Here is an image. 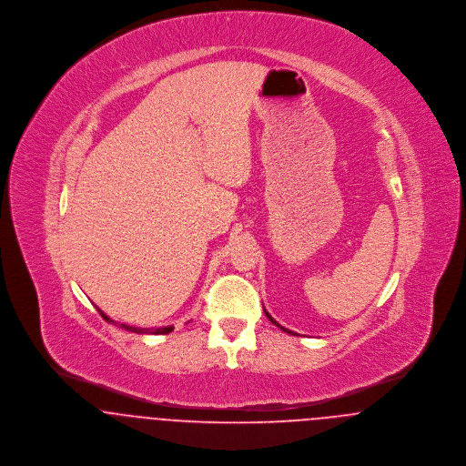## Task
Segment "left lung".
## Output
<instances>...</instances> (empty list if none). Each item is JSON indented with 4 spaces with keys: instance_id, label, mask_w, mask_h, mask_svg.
<instances>
[{
    "instance_id": "obj_1",
    "label": "left lung",
    "mask_w": 466,
    "mask_h": 466,
    "mask_svg": "<svg viewBox=\"0 0 466 466\" xmlns=\"http://www.w3.org/2000/svg\"><path fill=\"white\" fill-rule=\"evenodd\" d=\"M266 316H267V318H268V321H270V323H272V325H276V327H279V325H278V323H276V321H274V319H272V318H270V316H268V314H267V312H266ZM279 329H281V330H283V332L290 333V335H296V333L290 332V330H287V329H283V327H279Z\"/></svg>"
}]
</instances>
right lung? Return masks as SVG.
<instances>
[{
  "instance_id": "1",
  "label": "right lung",
  "mask_w": 466,
  "mask_h": 466,
  "mask_svg": "<svg viewBox=\"0 0 466 466\" xmlns=\"http://www.w3.org/2000/svg\"><path fill=\"white\" fill-rule=\"evenodd\" d=\"M96 310L100 312V316L106 319V321H109V323H113V325H118L116 321H113L111 318H107L98 307H96ZM122 329H126V330H129V332L134 333H156V335H165V333H170L172 330H174V327H163V329H137V327H129V325H126V323H122L120 325Z\"/></svg>"
}]
</instances>
